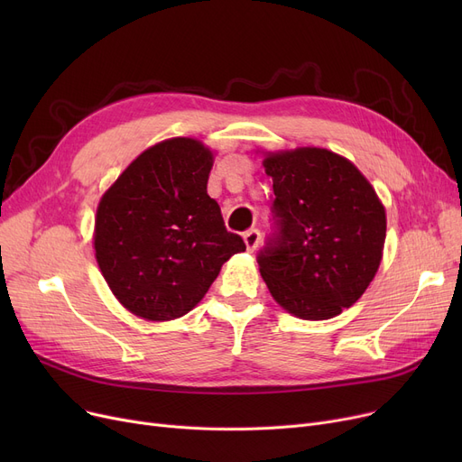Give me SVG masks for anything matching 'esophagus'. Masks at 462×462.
I'll list each match as a JSON object with an SVG mask.
<instances>
[{
  "instance_id": "34e87169",
  "label": "esophagus",
  "mask_w": 462,
  "mask_h": 462,
  "mask_svg": "<svg viewBox=\"0 0 462 462\" xmlns=\"http://www.w3.org/2000/svg\"><path fill=\"white\" fill-rule=\"evenodd\" d=\"M260 239H262V234H260L258 228H251V230H247V232L244 234V241H245V245H247L249 251H254V249L258 247Z\"/></svg>"
}]
</instances>
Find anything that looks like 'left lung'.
Returning a JSON list of instances; mask_svg holds the SVG:
<instances>
[{"label":"left lung","mask_w":462,"mask_h":462,"mask_svg":"<svg viewBox=\"0 0 462 462\" xmlns=\"http://www.w3.org/2000/svg\"><path fill=\"white\" fill-rule=\"evenodd\" d=\"M272 234L256 262L272 296L303 320H328L365 292L382 260L385 211L341 155L320 148L270 153Z\"/></svg>","instance_id":"1"}]
</instances>
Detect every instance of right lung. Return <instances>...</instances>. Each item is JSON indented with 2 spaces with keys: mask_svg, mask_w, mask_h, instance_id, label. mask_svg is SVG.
Wrapping results in <instances>:
<instances>
[{
  "mask_svg": "<svg viewBox=\"0 0 462 462\" xmlns=\"http://www.w3.org/2000/svg\"><path fill=\"white\" fill-rule=\"evenodd\" d=\"M211 166L213 155L199 140H164L138 155L97 208V262L114 296L136 317H183L221 265L245 251L209 199Z\"/></svg>",
  "mask_w": 462,
  "mask_h": 462,
  "instance_id": "right-lung-1",
  "label": "right lung"
}]
</instances>
